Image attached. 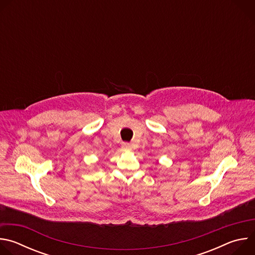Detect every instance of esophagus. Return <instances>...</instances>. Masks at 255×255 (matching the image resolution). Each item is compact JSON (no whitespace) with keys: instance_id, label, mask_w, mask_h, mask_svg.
I'll return each instance as SVG.
<instances>
[{"instance_id":"obj_1","label":"esophagus","mask_w":255,"mask_h":255,"mask_svg":"<svg viewBox=\"0 0 255 255\" xmlns=\"http://www.w3.org/2000/svg\"><path fill=\"white\" fill-rule=\"evenodd\" d=\"M122 147H123V149L125 150V151H129V150H131V144L130 143H123L122 144Z\"/></svg>"}]
</instances>
